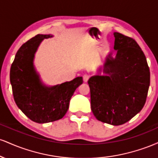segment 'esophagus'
<instances>
[{
  "label": "esophagus",
  "mask_w": 158,
  "mask_h": 158,
  "mask_svg": "<svg viewBox=\"0 0 158 158\" xmlns=\"http://www.w3.org/2000/svg\"><path fill=\"white\" fill-rule=\"evenodd\" d=\"M90 78V76L88 75V74H85L84 76H83V81H85V82H87V81H88V79H89Z\"/></svg>",
  "instance_id": "esophagus-1"
}]
</instances>
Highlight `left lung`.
<instances>
[{"mask_svg": "<svg viewBox=\"0 0 158 158\" xmlns=\"http://www.w3.org/2000/svg\"><path fill=\"white\" fill-rule=\"evenodd\" d=\"M113 59L110 54L104 65L108 76H94L88 81L90 107L101 122L119 126L129 121L144 106L150 85L146 58L132 38L114 32Z\"/></svg>", "mask_w": 158, "mask_h": 158, "instance_id": "obj_1", "label": "left lung"}]
</instances>
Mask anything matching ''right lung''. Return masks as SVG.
Returning <instances> with one entry per match:
<instances>
[{
  "mask_svg": "<svg viewBox=\"0 0 158 158\" xmlns=\"http://www.w3.org/2000/svg\"><path fill=\"white\" fill-rule=\"evenodd\" d=\"M50 37L51 35L39 34L28 40L16 52L10 68V82L16 105L28 118L38 123L62 118L74 91L83 82L81 77L51 88L41 84L32 61L41 41Z\"/></svg>",
  "mask_w": 158,
  "mask_h": 158,
  "instance_id": "obj_1",
  "label": "right lung"
}]
</instances>
